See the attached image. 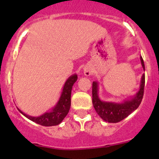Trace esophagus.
Wrapping results in <instances>:
<instances>
[{"mask_svg": "<svg viewBox=\"0 0 159 159\" xmlns=\"http://www.w3.org/2000/svg\"><path fill=\"white\" fill-rule=\"evenodd\" d=\"M92 70L90 69V68H85V69H84V75H87V76L92 75Z\"/></svg>", "mask_w": 159, "mask_h": 159, "instance_id": "esophagus-1", "label": "esophagus"}]
</instances>
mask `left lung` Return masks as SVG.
Here are the masks:
<instances>
[{
    "mask_svg": "<svg viewBox=\"0 0 159 159\" xmlns=\"http://www.w3.org/2000/svg\"><path fill=\"white\" fill-rule=\"evenodd\" d=\"M143 70H145V65L142 57H140ZM145 86V74L142 76L140 88L133 98L129 100H125L123 102H104L100 100L98 95V83H92V103L97 114L104 121L108 123H118L135 111L140 105L144 93Z\"/></svg>",
    "mask_w": 159,
    "mask_h": 159,
    "instance_id": "8db88e82",
    "label": "left lung"
}]
</instances>
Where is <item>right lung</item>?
Masks as SVG:
<instances>
[{
  "instance_id": "obj_1",
  "label": "right lung",
  "mask_w": 159,
  "mask_h": 159,
  "mask_svg": "<svg viewBox=\"0 0 159 159\" xmlns=\"http://www.w3.org/2000/svg\"><path fill=\"white\" fill-rule=\"evenodd\" d=\"M76 80L77 75L75 74L71 75L67 79L64 84L62 94L60 95L58 102L50 112H45L42 116H38V117H32L25 114L19 109L18 110L26 118L42 126L51 127V126H57L60 124L63 121V119L66 117L70 110L71 89H72L73 84H75Z\"/></svg>"
}]
</instances>
